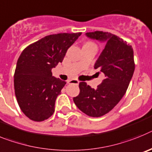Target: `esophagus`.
<instances>
[{
    "label": "esophagus",
    "instance_id": "obj_1",
    "mask_svg": "<svg viewBox=\"0 0 152 152\" xmlns=\"http://www.w3.org/2000/svg\"><path fill=\"white\" fill-rule=\"evenodd\" d=\"M69 84H76V85H79L80 83V82L78 81L77 80H75V79H72V80H69L68 81Z\"/></svg>",
    "mask_w": 152,
    "mask_h": 152
}]
</instances>
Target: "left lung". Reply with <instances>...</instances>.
Returning <instances> with one entry per match:
<instances>
[{
	"instance_id": "8db88e82",
	"label": "left lung",
	"mask_w": 152,
	"mask_h": 152,
	"mask_svg": "<svg viewBox=\"0 0 152 152\" xmlns=\"http://www.w3.org/2000/svg\"><path fill=\"white\" fill-rule=\"evenodd\" d=\"M86 35L105 43L94 66L105 74V80L96 89L80 83V92L73 102L87 115L100 117L110 112L125 94L134 71V52L127 42L111 33L95 31Z\"/></svg>"
}]
</instances>
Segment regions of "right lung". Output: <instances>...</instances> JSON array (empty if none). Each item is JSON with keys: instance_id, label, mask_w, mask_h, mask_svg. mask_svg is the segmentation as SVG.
<instances>
[{"instance_id": "obj_1", "label": "right lung", "mask_w": 152, "mask_h": 152, "mask_svg": "<svg viewBox=\"0 0 152 152\" xmlns=\"http://www.w3.org/2000/svg\"><path fill=\"white\" fill-rule=\"evenodd\" d=\"M82 33L52 34L29 45L18 58L14 90L21 111L35 122L47 119L65 81L54 77L52 69L62 63L67 50Z\"/></svg>"}]
</instances>
